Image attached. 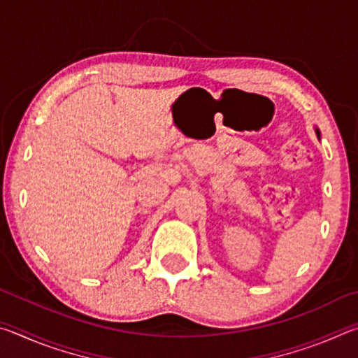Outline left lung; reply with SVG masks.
<instances>
[{
	"instance_id": "obj_1",
	"label": "left lung",
	"mask_w": 358,
	"mask_h": 358,
	"mask_svg": "<svg viewBox=\"0 0 358 358\" xmlns=\"http://www.w3.org/2000/svg\"><path fill=\"white\" fill-rule=\"evenodd\" d=\"M316 134H317V137H320V132H319V129H316Z\"/></svg>"
}]
</instances>
